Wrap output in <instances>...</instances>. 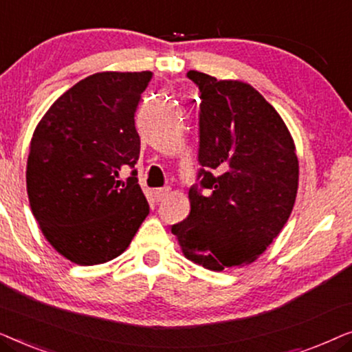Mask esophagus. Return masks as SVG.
I'll return each mask as SVG.
<instances>
[{
    "label": "esophagus",
    "mask_w": 352,
    "mask_h": 352,
    "mask_svg": "<svg viewBox=\"0 0 352 352\" xmlns=\"http://www.w3.org/2000/svg\"><path fill=\"white\" fill-rule=\"evenodd\" d=\"M170 192H171V187H160V189L153 192V197H155L157 201H162L163 199H166V197L170 195Z\"/></svg>",
    "instance_id": "34e87169"
}]
</instances>
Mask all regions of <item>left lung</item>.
Segmentation results:
<instances>
[{
	"instance_id": "1",
	"label": "left lung",
	"mask_w": 352,
	"mask_h": 352,
	"mask_svg": "<svg viewBox=\"0 0 352 352\" xmlns=\"http://www.w3.org/2000/svg\"><path fill=\"white\" fill-rule=\"evenodd\" d=\"M201 93L200 186L171 228L182 254L210 269L242 267L280 234L296 200L300 163L280 115L252 85L187 72Z\"/></svg>"
}]
</instances>
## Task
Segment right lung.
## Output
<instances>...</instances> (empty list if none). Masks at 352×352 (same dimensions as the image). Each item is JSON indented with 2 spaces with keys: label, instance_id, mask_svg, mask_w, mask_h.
I'll return each instance as SVG.
<instances>
[{
  "label": "right lung",
  "instance_id": "obj_1",
  "mask_svg": "<svg viewBox=\"0 0 352 352\" xmlns=\"http://www.w3.org/2000/svg\"><path fill=\"white\" fill-rule=\"evenodd\" d=\"M151 72H100L86 76L43 115L27 160V194L43 235L80 266L117 258L148 214L134 168L141 139L134 126Z\"/></svg>",
  "mask_w": 352,
  "mask_h": 352
}]
</instances>
